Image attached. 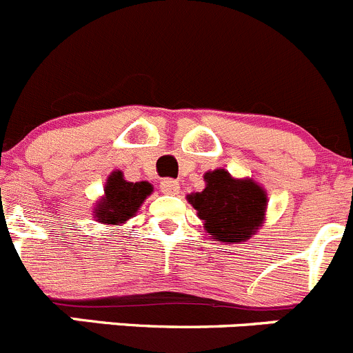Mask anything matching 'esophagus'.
Segmentation results:
<instances>
[{
    "label": "esophagus",
    "instance_id": "34e87169",
    "mask_svg": "<svg viewBox=\"0 0 353 353\" xmlns=\"http://www.w3.org/2000/svg\"><path fill=\"white\" fill-rule=\"evenodd\" d=\"M161 192L169 193V195H176L179 192V183L176 179H170V177H165V179L160 183Z\"/></svg>",
    "mask_w": 353,
    "mask_h": 353
}]
</instances>
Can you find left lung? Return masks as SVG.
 <instances>
[{"instance_id":"obj_1","label":"left lung","mask_w":353,"mask_h":353,"mask_svg":"<svg viewBox=\"0 0 353 353\" xmlns=\"http://www.w3.org/2000/svg\"><path fill=\"white\" fill-rule=\"evenodd\" d=\"M203 192L188 196L205 230L217 242H242L261 226L266 195L251 179H233L226 170L205 174Z\"/></svg>"}]
</instances>
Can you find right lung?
Listing matches in <instances>:
<instances>
[{"label":"right lung","instance_id":"right-lung-1","mask_svg":"<svg viewBox=\"0 0 353 353\" xmlns=\"http://www.w3.org/2000/svg\"><path fill=\"white\" fill-rule=\"evenodd\" d=\"M153 192L150 183H127L121 172H113L106 183V196L95 209V216L101 223L106 225H120L132 216H136L137 209L144 202L150 193Z\"/></svg>","mask_w":353,"mask_h":353}]
</instances>
